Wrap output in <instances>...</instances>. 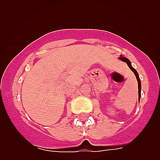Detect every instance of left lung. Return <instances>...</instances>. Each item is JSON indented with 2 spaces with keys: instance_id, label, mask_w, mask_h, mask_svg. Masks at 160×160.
Instances as JSON below:
<instances>
[{
  "instance_id": "1",
  "label": "left lung",
  "mask_w": 160,
  "mask_h": 160,
  "mask_svg": "<svg viewBox=\"0 0 160 160\" xmlns=\"http://www.w3.org/2000/svg\"><path fill=\"white\" fill-rule=\"evenodd\" d=\"M118 58L120 59V60H122V62H125L127 64H128V67L131 69V70L133 71V73H135V77H136V79L137 81H138V100L140 99V97H141V82H140V78H139V76H138V72L136 71V70H135V68H133L132 66H131V62H130V60L128 58H127L123 57L122 55H120V57Z\"/></svg>"
}]
</instances>
